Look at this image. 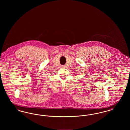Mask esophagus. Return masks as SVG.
Instances as JSON below:
<instances>
[{
    "instance_id": "esophagus-1",
    "label": "esophagus",
    "mask_w": 130,
    "mask_h": 130,
    "mask_svg": "<svg viewBox=\"0 0 130 130\" xmlns=\"http://www.w3.org/2000/svg\"><path fill=\"white\" fill-rule=\"evenodd\" d=\"M62 67H63V68H65V67H66V66H62Z\"/></svg>"
}]
</instances>
